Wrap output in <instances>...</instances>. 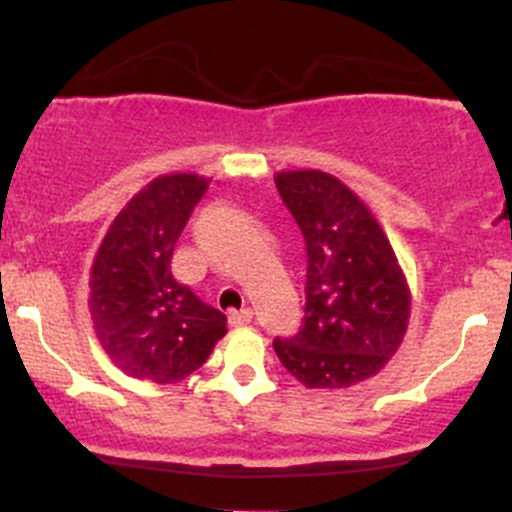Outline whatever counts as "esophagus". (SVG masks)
I'll return each instance as SVG.
<instances>
[{
	"label": "esophagus",
	"instance_id": "obj_1",
	"mask_svg": "<svg viewBox=\"0 0 512 512\" xmlns=\"http://www.w3.org/2000/svg\"><path fill=\"white\" fill-rule=\"evenodd\" d=\"M252 322V309H240V312H230L232 327H247Z\"/></svg>",
	"mask_w": 512,
	"mask_h": 512
}]
</instances>
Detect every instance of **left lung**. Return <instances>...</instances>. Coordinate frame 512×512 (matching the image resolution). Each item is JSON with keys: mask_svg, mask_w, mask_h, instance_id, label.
Instances as JSON below:
<instances>
[{"mask_svg": "<svg viewBox=\"0 0 512 512\" xmlns=\"http://www.w3.org/2000/svg\"><path fill=\"white\" fill-rule=\"evenodd\" d=\"M282 203L307 247L302 329L275 342L307 389H347L379 374L404 342L411 294L371 210L334 175L282 170Z\"/></svg>", "mask_w": 512, "mask_h": 512, "instance_id": "left-lung-1", "label": "left lung"}]
</instances>
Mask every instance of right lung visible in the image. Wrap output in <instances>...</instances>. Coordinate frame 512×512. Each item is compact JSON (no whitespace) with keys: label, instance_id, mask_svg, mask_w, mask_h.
I'll list each match as a JSON object with an SVG mask.
<instances>
[{"label":"right lung","instance_id":"1","mask_svg":"<svg viewBox=\"0 0 512 512\" xmlns=\"http://www.w3.org/2000/svg\"><path fill=\"white\" fill-rule=\"evenodd\" d=\"M195 173L160 175L116 215L91 267L96 337L133 379L173 384L205 364L227 317L170 272L173 247L208 190Z\"/></svg>","mask_w":512,"mask_h":512}]
</instances>
